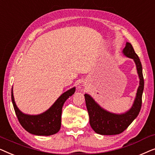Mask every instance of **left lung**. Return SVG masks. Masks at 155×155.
<instances>
[{
  "label": "left lung",
  "instance_id": "1",
  "mask_svg": "<svg viewBox=\"0 0 155 155\" xmlns=\"http://www.w3.org/2000/svg\"><path fill=\"white\" fill-rule=\"evenodd\" d=\"M124 54L127 57L133 58L136 64L137 73L140 78V86L133 107L126 114L117 115L109 113L101 109L89 94H84L86 107L90 116V124L95 132L100 135H118L121 133L130 126L139 114L142 107V96L144 90L143 68L140 58L135 54L131 44L127 42L124 49Z\"/></svg>",
  "mask_w": 155,
  "mask_h": 155
}]
</instances>
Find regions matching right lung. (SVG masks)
<instances>
[{"mask_svg": "<svg viewBox=\"0 0 155 155\" xmlns=\"http://www.w3.org/2000/svg\"><path fill=\"white\" fill-rule=\"evenodd\" d=\"M75 91L73 87L61 95L52 107L44 113L37 116H29L21 112L15 104L12 89L11 92L12 102L18 119L27 132L36 135H51L56 134L61 128V113L63 104Z\"/></svg>", "mask_w": 155, "mask_h": 155, "instance_id": "obj_1", "label": "right lung"}]
</instances>
